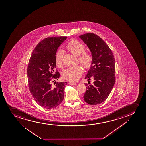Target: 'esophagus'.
<instances>
[{
  "label": "esophagus",
  "mask_w": 146,
  "mask_h": 146,
  "mask_svg": "<svg viewBox=\"0 0 146 146\" xmlns=\"http://www.w3.org/2000/svg\"><path fill=\"white\" fill-rule=\"evenodd\" d=\"M69 84H70V85H77V83L72 82H69Z\"/></svg>",
  "instance_id": "esophagus-1"
}]
</instances>
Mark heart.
<instances>
[{
  "label": "heart",
  "instance_id": "heart-1",
  "mask_svg": "<svg viewBox=\"0 0 146 146\" xmlns=\"http://www.w3.org/2000/svg\"><path fill=\"white\" fill-rule=\"evenodd\" d=\"M67 50L76 56H78V60L84 68L88 69L91 67L92 61V55L89 52H84L85 46L77 40H72L66 46ZM63 51L59 50L55 56V63L58 67L62 65ZM83 73L81 68L79 66H73L67 68L62 72V77L64 79L71 81H76L79 79Z\"/></svg>",
  "mask_w": 146,
  "mask_h": 146
}]
</instances>
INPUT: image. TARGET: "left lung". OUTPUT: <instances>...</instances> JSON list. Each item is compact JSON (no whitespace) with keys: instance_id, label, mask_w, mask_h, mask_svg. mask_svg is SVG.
I'll return each instance as SVG.
<instances>
[{"instance_id":"8db88e82","label":"left lung","mask_w":146,"mask_h":146,"mask_svg":"<svg viewBox=\"0 0 146 146\" xmlns=\"http://www.w3.org/2000/svg\"><path fill=\"white\" fill-rule=\"evenodd\" d=\"M79 38L87 46L92 55V61L85 79L86 92L84 100L92 105L103 102L109 96L115 82L114 56L106 43L93 33L82 35ZM92 78L94 83L89 82Z\"/></svg>"}]
</instances>
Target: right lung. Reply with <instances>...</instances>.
<instances>
[{
	"instance_id": "add662e5",
	"label": "right lung",
	"mask_w": 146,
	"mask_h": 146,
	"mask_svg": "<svg viewBox=\"0 0 146 146\" xmlns=\"http://www.w3.org/2000/svg\"><path fill=\"white\" fill-rule=\"evenodd\" d=\"M67 38L62 36L44 39L35 47L29 62V90L37 104L46 109L57 107L64 99L67 82L56 83L52 86L50 77L58 80L60 76L58 72L54 74L55 56L57 49Z\"/></svg>"
}]
</instances>
